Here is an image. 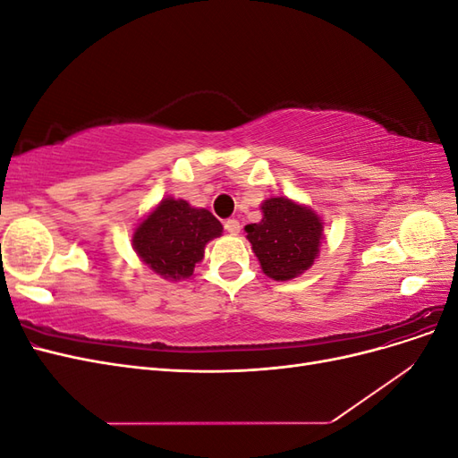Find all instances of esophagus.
Wrapping results in <instances>:
<instances>
[{"mask_svg":"<svg viewBox=\"0 0 458 458\" xmlns=\"http://www.w3.org/2000/svg\"><path fill=\"white\" fill-rule=\"evenodd\" d=\"M224 225H225V231H227L229 234H239V233H241V224H239L237 219H227Z\"/></svg>","mask_w":458,"mask_h":458,"instance_id":"obj_1","label":"esophagus"}]
</instances>
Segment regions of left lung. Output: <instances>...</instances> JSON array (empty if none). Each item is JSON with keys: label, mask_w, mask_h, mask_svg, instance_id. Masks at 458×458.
Returning a JSON list of instances; mask_svg holds the SVG:
<instances>
[{"label": "left lung", "mask_w": 458, "mask_h": 458, "mask_svg": "<svg viewBox=\"0 0 458 458\" xmlns=\"http://www.w3.org/2000/svg\"><path fill=\"white\" fill-rule=\"evenodd\" d=\"M259 210L261 221L244 227L252 252L269 279L293 281L317 259L325 221L311 206L288 197H269Z\"/></svg>", "instance_id": "8db88e82"}]
</instances>
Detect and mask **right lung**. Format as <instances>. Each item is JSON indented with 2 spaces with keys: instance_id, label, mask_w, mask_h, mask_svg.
Here are the masks:
<instances>
[{
  "instance_id": "1",
  "label": "right lung",
  "mask_w": 458,
  "mask_h": 458,
  "mask_svg": "<svg viewBox=\"0 0 458 458\" xmlns=\"http://www.w3.org/2000/svg\"><path fill=\"white\" fill-rule=\"evenodd\" d=\"M224 225L206 208L165 197L133 229L131 246L145 266L165 281H185L204 259L206 244Z\"/></svg>"
}]
</instances>
